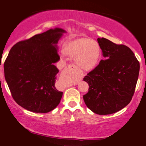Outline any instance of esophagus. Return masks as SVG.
Returning a JSON list of instances; mask_svg holds the SVG:
<instances>
[{
  "mask_svg": "<svg viewBox=\"0 0 146 146\" xmlns=\"http://www.w3.org/2000/svg\"><path fill=\"white\" fill-rule=\"evenodd\" d=\"M68 67L69 68H71V67H74V66H73V65H68Z\"/></svg>",
  "mask_w": 146,
  "mask_h": 146,
  "instance_id": "esophagus-1",
  "label": "esophagus"
}]
</instances>
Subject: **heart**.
<instances>
[{
  "label": "heart",
  "mask_w": 146,
  "mask_h": 146,
  "mask_svg": "<svg viewBox=\"0 0 146 146\" xmlns=\"http://www.w3.org/2000/svg\"><path fill=\"white\" fill-rule=\"evenodd\" d=\"M65 53L71 58L78 67L90 71L97 66L101 57V50L96 41L88 38H80L69 41L64 47Z\"/></svg>",
  "instance_id": "1"
}]
</instances>
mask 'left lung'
Wrapping results in <instances>:
<instances>
[{"mask_svg": "<svg viewBox=\"0 0 146 146\" xmlns=\"http://www.w3.org/2000/svg\"><path fill=\"white\" fill-rule=\"evenodd\" d=\"M98 42L104 59L83 79L88 92L83 96L86 106L98 115H110L123 109L135 93L139 62L128 46L104 38Z\"/></svg>", "mask_w": 146, "mask_h": 146, "instance_id": "8db88e82", "label": "left lung"}]
</instances>
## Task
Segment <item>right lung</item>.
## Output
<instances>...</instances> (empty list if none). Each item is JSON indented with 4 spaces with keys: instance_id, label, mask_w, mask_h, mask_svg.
<instances>
[{
    "instance_id": "add662e5",
    "label": "right lung",
    "mask_w": 146,
    "mask_h": 146,
    "mask_svg": "<svg viewBox=\"0 0 146 146\" xmlns=\"http://www.w3.org/2000/svg\"><path fill=\"white\" fill-rule=\"evenodd\" d=\"M66 33L51 29L18 42L4 63L5 78L15 102L33 113H46L59 104L63 93L56 87L59 40Z\"/></svg>"
}]
</instances>
